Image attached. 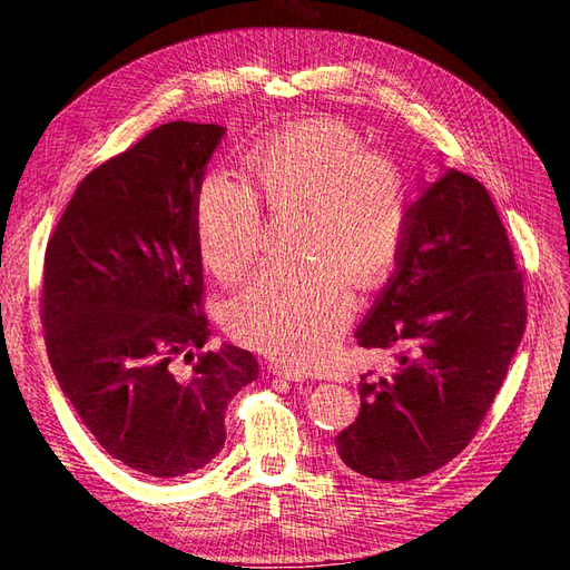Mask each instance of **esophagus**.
<instances>
[{
  "label": "esophagus",
  "mask_w": 570,
  "mask_h": 570,
  "mask_svg": "<svg viewBox=\"0 0 570 570\" xmlns=\"http://www.w3.org/2000/svg\"><path fill=\"white\" fill-rule=\"evenodd\" d=\"M268 373H271V375H275V377H281V381L295 383V385H302V383L306 381V375H302V373H292V371H287V368H278V366H273Z\"/></svg>",
  "instance_id": "1"
}]
</instances>
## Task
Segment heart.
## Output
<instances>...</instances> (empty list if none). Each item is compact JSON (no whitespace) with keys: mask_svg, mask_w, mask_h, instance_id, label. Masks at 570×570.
Listing matches in <instances>:
<instances>
[{"mask_svg":"<svg viewBox=\"0 0 570 570\" xmlns=\"http://www.w3.org/2000/svg\"><path fill=\"white\" fill-rule=\"evenodd\" d=\"M271 209L306 206L297 252L271 264L226 308L228 333L289 371L331 358L361 295L383 289L406 245L413 187L354 126L321 116L289 124L247 154V180L206 176L195 197L202 262L220 283L243 275L266 245Z\"/></svg>","mask_w":570,"mask_h":570,"instance_id":"obj_1","label":"heart"}]
</instances>
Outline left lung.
Masks as SVG:
<instances>
[{
  "label": "left lung",
  "instance_id": "8db88e82",
  "mask_svg": "<svg viewBox=\"0 0 570 570\" xmlns=\"http://www.w3.org/2000/svg\"><path fill=\"white\" fill-rule=\"evenodd\" d=\"M525 331L523 275L475 178L454 168L421 189L392 281L356 331L394 356L361 375V411L335 438L342 463L377 482L438 471L471 442Z\"/></svg>",
  "mask_w": 570,
  "mask_h": 570
}]
</instances>
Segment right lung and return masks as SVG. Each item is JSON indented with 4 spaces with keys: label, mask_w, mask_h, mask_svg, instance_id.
Instances as JSON below:
<instances>
[{
    "label": "right lung",
    "mask_w": 570,
    "mask_h": 570,
    "mask_svg": "<svg viewBox=\"0 0 570 570\" xmlns=\"http://www.w3.org/2000/svg\"><path fill=\"white\" fill-rule=\"evenodd\" d=\"M223 132L154 128L82 178L47 243L51 371L101 450L151 478L204 469L226 444L228 402L258 373L235 344L204 352L195 197Z\"/></svg>",
    "instance_id": "1"
}]
</instances>
